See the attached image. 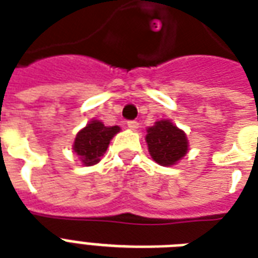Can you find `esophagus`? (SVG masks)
Masks as SVG:
<instances>
[{
  "label": "esophagus",
  "mask_w": 258,
  "mask_h": 258,
  "mask_svg": "<svg viewBox=\"0 0 258 258\" xmlns=\"http://www.w3.org/2000/svg\"><path fill=\"white\" fill-rule=\"evenodd\" d=\"M127 127H129L131 131H136V129L139 127V122H137V121H127Z\"/></svg>",
  "instance_id": "obj_1"
}]
</instances>
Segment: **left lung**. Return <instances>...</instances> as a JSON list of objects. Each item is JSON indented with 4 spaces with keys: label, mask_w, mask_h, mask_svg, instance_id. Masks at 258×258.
Segmentation results:
<instances>
[{
    "label": "left lung",
    "mask_w": 258,
    "mask_h": 258,
    "mask_svg": "<svg viewBox=\"0 0 258 258\" xmlns=\"http://www.w3.org/2000/svg\"><path fill=\"white\" fill-rule=\"evenodd\" d=\"M145 140L152 159L165 167L176 164L188 151L185 133L169 119H160L153 126L148 127Z\"/></svg>",
    "instance_id": "obj_1"
}]
</instances>
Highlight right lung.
<instances>
[{"label":"right lung","mask_w":258,"mask_h":258,"mask_svg":"<svg viewBox=\"0 0 258 258\" xmlns=\"http://www.w3.org/2000/svg\"><path fill=\"white\" fill-rule=\"evenodd\" d=\"M119 132V126H105L101 121L93 119L78 132L73 149L83 165H94L106 152L110 140Z\"/></svg>","instance_id":"add662e5"}]
</instances>
